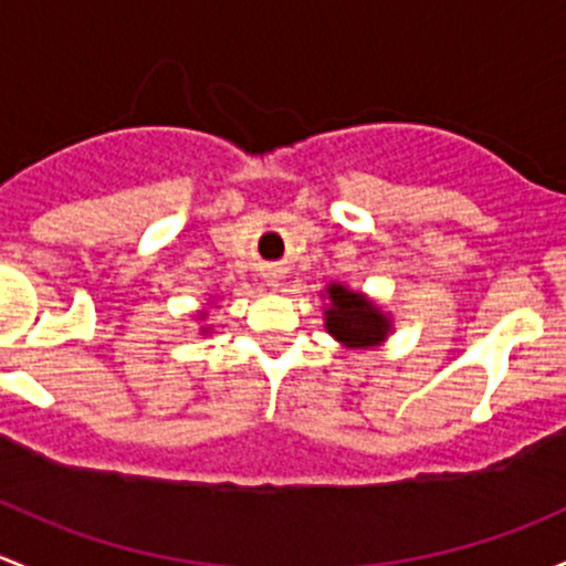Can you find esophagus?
Returning a JSON list of instances; mask_svg holds the SVG:
<instances>
[{
    "instance_id": "34e87169",
    "label": "esophagus",
    "mask_w": 566,
    "mask_h": 566,
    "mask_svg": "<svg viewBox=\"0 0 566 566\" xmlns=\"http://www.w3.org/2000/svg\"><path fill=\"white\" fill-rule=\"evenodd\" d=\"M275 285H277V283H275Z\"/></svg>"
}]
</instances>
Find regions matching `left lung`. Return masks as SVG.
<instances>
[{
    "label": "left lung",
    "instance_id": "8db88e82",
    "mask_svg": "<svg viewBox=\"0 0 566 566\" xmlns=\"http://www.w3.org/2000/svg\"><path fill=\"white\" fill-rule=\"evenodd\" d=\"M326 305L324 326L337 343L346 348H373L381 346L392 332V322L370 296L359 291L346 289L340 283L326 285Z\"/></svg>",
    "mask_w": 566,
    "mask_h": 566
}]
</instances>
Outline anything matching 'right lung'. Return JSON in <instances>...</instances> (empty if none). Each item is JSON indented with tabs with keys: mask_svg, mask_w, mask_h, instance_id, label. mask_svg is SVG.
Here are the masks:
<instances>
[{
	"mask_svg": "<svg viewBox=\"0 0 566 566\" xmlns=\"http://www.w3.org/2000/svg\"><path fill=\"white\" fill-rule=\"evenodd\" d=\"M201 332H207V329H201Z\"/></svg>",
	"mask_w": 566,
	"mask_h": 566,
	"instance_id": "add662e5",
	"label": "right lung"
}]
</instances>
